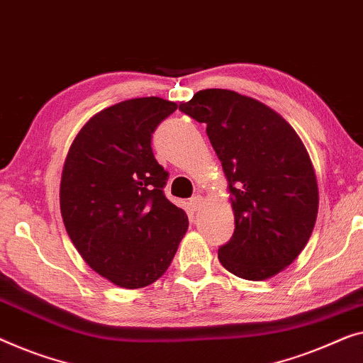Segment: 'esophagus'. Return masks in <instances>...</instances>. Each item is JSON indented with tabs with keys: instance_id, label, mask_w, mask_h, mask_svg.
<instances>
[{
	"instance_id": "esophagus-1",
	"label": "esophagus",
	"mask_w": 363,
	"mask_h": 363,
	"mask_svg": "<svg viewBox=\"0 0 363 363\" xmlns=\"http://www.w3.org/2000/svg\"><path fill=\"white\" fill-rule=\"evenodd\" d=\"M201 204H203V196H199V194H196V196H193L190 199V206L193 211H198V209L201 208Z\"/></svg>"
}]
</instances>
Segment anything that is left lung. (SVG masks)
<instances>
[{
	"instance_id": "1",
	"label": "left lung",
	"mask_w": 363,
	"mask_h": 363,
	"mask_svg": "<svg viewBox=\"0 0 363 363\" xmlns=\"http://www.w3.org/2000/svg\"><path fill=\"white\" fill-rule=\"evenodd\" d=\"M180 111L206 124L228 178L235 229L219 262L245 280L277 275L301 254L316 223L319 191L306 147L272 108L230 90L198 91Z\"/></svg>"
}]
</instances>
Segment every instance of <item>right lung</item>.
Returning a JSON list of instances; mask_svg holds the SVG:
<instances>
[{"label": "right lung", "mask_w": 363, "mask_h": 363, "mask_svg": "<svg viewBox=\"0 0 363 363\" xmlns=\"http://www.w3.org/2000/svg\"><path fill=\"white\" fill-rule=\"evenodd\" d=\"M177 104L125 99L88 121L68 149L60 211L83 260L114 285L134 290L169 269L188 216L165 198L169 172L152 152V134Z\"/></svg>", "instance_id": "add662e5"}]
</instances>
